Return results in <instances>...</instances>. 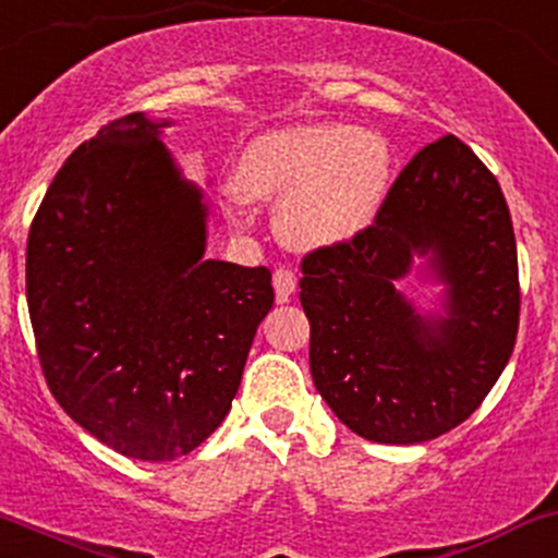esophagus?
<instances>
[{"label":"esophagus","mask_w":558,"mask_h":558,"mask_svg":"<svg viewBox=\"0 0 558 558\" xmlns=\"http://www.w3.org/2000/svg\"><path fill=\"white\" fill-rule=\"evenodd\" d=\"M296 280L299 278H296L294 269H289V267H278V269H275L272 286H275V299H278L280 304L289 302L291 294H294V291H296Z\"/></svg>","instance_id":"1"}]
</instances>
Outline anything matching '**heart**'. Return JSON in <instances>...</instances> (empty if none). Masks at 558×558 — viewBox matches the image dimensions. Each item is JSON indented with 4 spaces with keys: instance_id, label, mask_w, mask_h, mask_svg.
Masks as SVG:
<instances>
[{
    "instance_id": "b5f03b06",
    "label": "heart",
    "mask_w": 558,
    "mask_h": 558,
    "mask_svg": "<svg viewBox=\"0 0 558 558\" xmlns=\"http://www.w3.org/2000/svg\"><path fill=\"white\" fill-rule=\"evenodd\" d=\"M396 160L385 136L353 125L315 122L262 133L240 151L232 205L278 203L280 238L294 248H339L383 214Z\"/></svg>"
}]
</instances>
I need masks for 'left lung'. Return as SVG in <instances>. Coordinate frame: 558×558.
I'll use <instances>...</instances> for the list:
<instances>
[{"mask_svg": "<svg viewBox=\"0 0 558 558\" xmlns=\"http://www.w3.org/2000/svg\"><path fill=\"white\" fill-rule=\"evenodd\" d=\"M428 256L447 316L422 319L395 289ZM310 372L350 430L377 444L444 436L481 407L513 353L519 259L508 203L457 136L409 160L379 219L353 243L302 259Z\"/></svg>", "mask_w": 558, "mask_h": 558, "instance_id": "left-lung-1", "label": "left lung"}]
</instances>
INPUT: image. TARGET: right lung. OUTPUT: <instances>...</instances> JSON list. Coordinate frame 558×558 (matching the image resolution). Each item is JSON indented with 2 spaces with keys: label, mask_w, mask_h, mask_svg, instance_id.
<instances>
[{
  "label": "right lung",
  "mask_w": 558,
  "mask_h": 558,
  "mask_svg": "<svg viewBox=\"0 0 558 558\" xmlns=\"http://www.w3.org/2000/svg\"><path fill=\"white\" fill-rule=\"evenodd\" d=\"M155 122H109L56 173L26 245L47 387L109 449L162 462L221 425L272 310L267 267L203 259L208 205Z\"/></svg>",
  "instance_id": "1"
}]
</instances>
